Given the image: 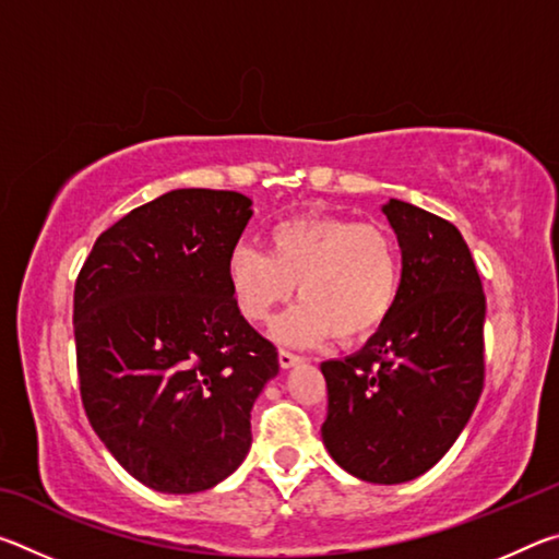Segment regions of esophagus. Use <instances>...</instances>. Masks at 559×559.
<instances>
[{
  "instance_id": "esophagus-1",
  "label": "esophagus",
  "mask_w": 559,
  "mask_h": 559,
  "mask_svg": "<svg viewBox=\"0 0 559 559\" xmlns=\"http://www.w3.org/2000/svg\"><path fill=\"white\" fill-rule=\"evenodd\" d=\"M298 362H300L298 355L288 353V349H278V365L283 367V370H290V367L298 365Z\"/></svg>"
}]
</instances>
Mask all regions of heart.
I'll use <instances>...</instances> for the list:
<instances>
[{
    "label": "heart",
    "mask_w": 559,
    "mask_h": 559,
    "mask_svg": "<svg viewBox=\"0 0 559 559\" xmlns=\"http://www.w3.org/2000/svg\"><path fill=\"white\" fill-rule=\"evenodd\" d=\"M226 278L239 313L266 323L296 290L300 306L276 325L288 345L370 337L390 318L402 283L400 251L377 224L345 216H296L269 231V253L236 243Z\"/></svg>",
    "instance_id": "b5f03b06"
}]
</instances>
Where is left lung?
<instances>
[{
  "label": "left lung",
  "mask_w": 559,
  "mask_h": 559,
  "mask_svg": "<svg viewBox=\"0 0 559 559\" xmlns=\"http://www.w3.org/2000/svg\"><path fill=\"white\" fill-rule=\"evenodd\" d=\"M382 212L402 249L400 296L362 349L320 365V433L337 466L394 486L427 473L476 409L486 296L456 226L400 200Z\"/></svg>",
  "instance_id": "8db88e82"
}]
</instances>
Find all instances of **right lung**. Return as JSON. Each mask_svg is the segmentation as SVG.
Segmentation results:
<instances>
[{"label": "right lung", "instance_id": "right-lung-1", "mask_svg": "<svg viewBox=\"0 0 559 559\" xmlns=\"http://www.w3.org/2000/svg\"><path fill=\"white\" fill-rule=\"evenodd\" d=\"M251 200L175 189L93 243L73 293L83 409L132 478L200 493L241 466L278 353L246 323L226 261Z\"/></svg>", "mask_w": 559, "mask_h": 559}]
</instances>
